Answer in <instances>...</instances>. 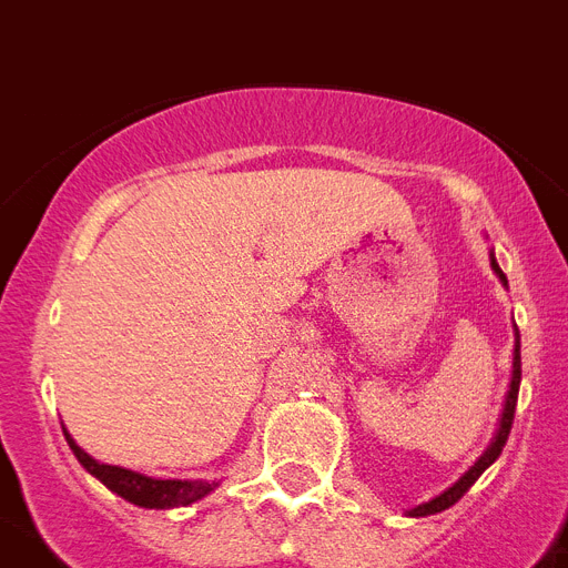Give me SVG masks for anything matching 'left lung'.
Returning <instances> with one entry per match:
<instances>
[{
	"label": "left lung",
	"mask_w": 568,
	"mask_h": 568,
	"mask_svg": "<svg viewBox=\"0 0 568 568\" xmlns=\"http://www.w3.org/2000/svg\"><path fill=\"white\" fill-rule=\"evenodd\" d=\"M490 268L497 271L499 280L505 283V274L503 268L497 265V260L490 256ZM519 378H523V369H519V332H517V343H514V373H511V389H508V395H505V409H503V418H499V430L497 436H494V442H490V447L485 450L483 456H479V462H476L474 468L468 470V474L462 476L459 483L454 485V488H447L442 497L430 499V503H424L418 505V508H413L409 511V517H427V514H438V511H445V508H450V505L459 503L465 494L470 490V485L479 479V476L485 474V470L494 465V462L499 459V454H503V447L505 442H508V433H511V424H514V409H517V395H519Z\"/></svg>",
	"instance_id": "obj_1"
}]
</instances>
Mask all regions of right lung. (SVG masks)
<instances>
[{"label": "right lung", "instance_id": "add662e5", "mask_svg": "<svg viewBox=\"0 0 568 568\" xmlns=\"http://www.w3.org/2000/svg\"><path fill=\"white\" fill-rule=\"evenodd\" d=\"M65 433V427H63ZM65 442L74 450L78 462L92 476H98L100 483L106 485L109 490H114L118 497H123L126 503L141 505V508H179V505H190L195 499H202L204 494H211L216 485L211 483H181V479H152V476L135 474V470L114 468V465H100L98 459L80 450L74 445V438L65 433Z\"/></svg>", "mask_w": 568, "mask_h": 568}]
</instances>
